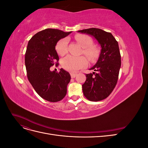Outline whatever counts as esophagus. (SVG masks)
<instances>
[{
  "mask_svg": "<svg viewBox=\"0 0 148 148\" xmlns=\"http://www.w3.org/2000/svg\"><path fill=\"white\" fill-rule=\"evenodd\" d=\"M70 75H71V77L72 78H75V77L77 75V73H70Z\"/></svg>",
  "mask_w": 148,
  "mask_h": 148,
  "instance_id": "1",
  "label": "esophagus"
}]
</instances>
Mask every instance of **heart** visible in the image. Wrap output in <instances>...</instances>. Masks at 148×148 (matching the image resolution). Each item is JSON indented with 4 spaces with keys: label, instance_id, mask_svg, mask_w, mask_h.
<instances>
[{
    "label": "heart",
    "instance_id": "obj_1",
    "mask_svg": "<svg viewBox=\"0 0 148 148\" xmlns=\"http://www.w3.org/2000/svg\"><path fill=\"white\" fill-rule=\"evenodd\" d=\"M77 41L83 47L82 53H84L89 60H93L98 56V49L92 44V39L86 34H77L75 36ZM69 39L67 38H62L57 42L56 49L60 56H64L68 52ZM63 68L70 71H76L81 69L87 64V59L84 56L74 57L68 55L61 61Z\"/></svg>",
    "mask_w": 148,
    "mask_h": 148
}]
</instances>
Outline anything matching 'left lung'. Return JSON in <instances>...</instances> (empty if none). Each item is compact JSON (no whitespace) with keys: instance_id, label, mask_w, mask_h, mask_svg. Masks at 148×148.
Instances as JSON below:
<instances>
[{"instance_id":"left-lung-1","label":"left lung","mask_w":148,"mask_h":148,"mask_svg":"<svg viewBox=\"0 0 148 148\" xmlns=\"http://www.w3.org/2000/svg\"><path fill=\"white\" fill-rule=\"evenodd\" d=\"M90 34L102 47L97 63L90 70L96 72L86 74V80L82 85L84 96L91 101L106 99L117 84L121 66V56L118 42L110 33L91 28L78 31Z\"/></svg>"}]
</instances>
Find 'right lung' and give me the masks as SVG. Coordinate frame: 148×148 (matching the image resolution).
<instances>
[{
  "label": "right lung",
  "mask_w": 148,
  "mask_h": 148,
  "mask_svg": "<svg viewBox=\"0 0 148 148\" xmlns=\"http://www.w3.org/2000/svg\"><path fill=\"white\" fill-rule=\"evenodd\" d=\"M70 33L47 28L34 34L28 44L25 59L28 79L36 92L49 102L60 101L66 95L70 73L62 69L59 72L51 71L50 68L59 65L57 42Z\"/></svg>",
  "instance_id": "right-lung-1"
}]
</instances>
